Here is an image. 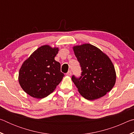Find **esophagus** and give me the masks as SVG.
I'll return each mask as SVG.
<instances>
[{"mask_svg": "<svg viewBox=\"0 0 134 134\" xmlns=\"http://www.w3.org/2000/svg\"><path fill=\"white\" fill-rule=\"evenodd\" d=\"M66 75L67 76H71V71H69L67 73H66Z\"/></svg>", "mask_w": 134, "mask_h": 134, "instance_id": "34e87169", "label": "esophagus"}]
</instances>
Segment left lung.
I'll list each match as a JSON object with an SVG mask.
<instances>
[{
  "instance_id": "1",
  "label": "left lung",
  "mask_w": 134,
  "mask_h": 134,
  "mask_svg": "<svg viewBox=\"0 0 134 134\" xmlns=\"http://www.w3.org/2000/svg\"><path fill=\"white\" fill-rule=\"evenodd\" d=\"M81 68V76L71 80L85 99L94 100L112 90L116 83L115 67L110 58L97 47L83 44L72 47Z\"/></svg>"
}]
</instances>
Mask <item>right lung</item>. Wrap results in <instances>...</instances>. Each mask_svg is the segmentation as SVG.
<instances>
[{"label":"right lung","mask_w":134,"mask_h":134,"mask_svg":"<svg viewBox=\"0 0 134 134\" xmlns=\"http://www.w3.org/2000/svg\"><path fill=\"white\" fill-rule=\"evenodd\" d=\"M58 51V47L42 45L24 61L18 81L29 96L36 99L47 97L62 80L64 74L60 71V63L54 59Z\"/></svg>","instance_id":"add662e5"}]
</instances>
